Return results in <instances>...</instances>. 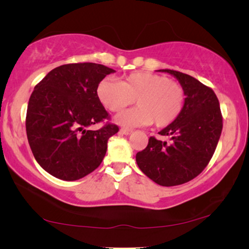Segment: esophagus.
I'll return each mask as SVG.
<instances>
[{
    "mask_svg": "<svg viewBox=\"0 0 249 249\" xmlns=\"http://www.w3.org/2000/svg\"><path fill=\"white\" fill-rule=\"evenodd\" d=\"M120 134L128 136L132 134V130H129V129H120Z\"/></svg>",
    "mask_w": 249,
    "mask_h": 249,
    "instance_id": "1",
    "label": "esophagus"
}]
</instances>
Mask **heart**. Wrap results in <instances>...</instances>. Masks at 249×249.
<instances>
[{
	"label": "heart",
	"instance_id": "obj_1",
	"mask_svg": "<svg viewBox=\"0 0 249 249\" xmlns=\"http://www.w3.org/2000/svg\"><path fill=\"white\" fill-rule=\"evenodd\" d=\"M98 100L107 110L120 112L136 100L138 107L115 115L114 122L124 128L148 125L166 127L176 121L185 105L186 94L168 77L145 71L128 74L122 81L104 78L97 85Z\"/></svg>",
	"mask_w": 249,
	"mask_h": 249
}]
</instances>
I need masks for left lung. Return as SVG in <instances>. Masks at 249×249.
Here are the masks:
<instances>
[{"label": "left lung", "mask_w": 249, "mask_h": 249, "mask_svg": "<svg viewBox=\"0 0 249 249\" xmlns=\"http://www.w3.org/2000/svg\"><path fill=\"white\" fill-rule=\"evenodd\" d=\"M159 71L177 78L185 90V105L176 121L159 132L169 136L170 142L149 137L147 147L136 154V162L158 185L178 186L190 181L209 164L222 131V114L210 87L179 71Z\"/></svg>", "instance_id": "left-lung-1"}]
</instances>
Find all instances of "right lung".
Returning a JSON list of instances; mask_svg holds the SVG:
<instances>
[{"label":"right lung","instance_id":"obj_1","mask_svg":"<svg viewBox=\"0 0 249 249\" xmlns=\"http://www.w3.org/2000/svg\"><path fill=\"white\" fill-rule=\"evenodd\" d=\"M112 72L103 64H63L34 88L27 108V138L37 163L55 178L81 179L103 161L108 138L119 131L118 125L87 128L110 118L96 89Z\"/></svg>","mask_w":249,"mask_h":249}]
</instances>
